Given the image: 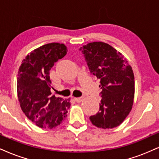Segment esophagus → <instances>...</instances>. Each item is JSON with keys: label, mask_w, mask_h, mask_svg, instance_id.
Instances as JSON below:
<instances>
[{"label": "esophagus", "mask_w": 159, "mask_h": 159, "mask_svg": "<svg viewBox=\"0 0 159 159\" xmlns=\"http://www.w3.org/2000/svg\"><path fill=\"white\" fill-rule=\"evenodd\" d=\"M74 99L76 102H81L83 101V97H75L74 98Z\"/></svg>", "instance_id": "34e87169"}]
</instances>
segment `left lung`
Segmentation results:
<instances>
[{
	"label": "left lung",
	"instance_id": "obj_1",
	"mask_svg": "<svg viewBox=\"0 0 159 159\" xmlns=\"http://www.w3.org/2000/svg\"><path fill=\"white\" fill-rule=\"evenodd\" d=\"M91 74L99 80V111L90 116L99 128L111 129L123 122L132 109L135 81L132 67L120 52L103 42L80 48Z\"/></svg>",
	"mask_w": 159,
	"mask_h": 159
}]
</instances>
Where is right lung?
Returning a JSON list of instances; mask_svg holds the SVG:
<instances>
[{"label": "right lung", "instance_id": "add662e5", "mask_svg": "<svg viewBox=\"0 0 159 159\" xmlns=\"http://www.w3.org/2000/svg\"><path fill=\"white\" fill-rule=\"evenodd\" d=\"M62 43H52L39 47L25 57L19 68L17 97L27 118L41 128H54L65 121L70 99L52 96L50 70L67 54Z\"/></svg>", "mask_w": 159, "mask_h": 159}]
</instances>
